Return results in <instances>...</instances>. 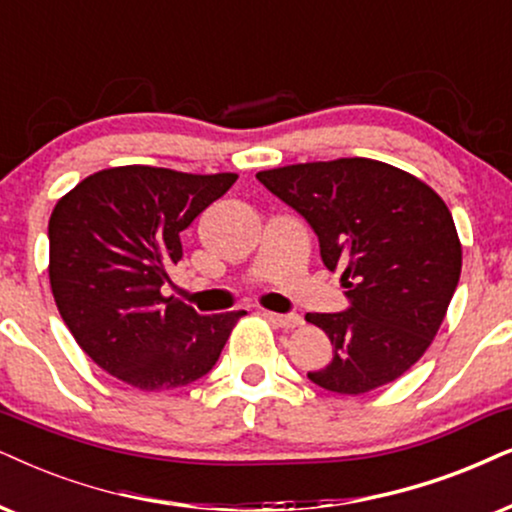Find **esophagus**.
<instances>
[{
  "label": "esophagus",
  "mask_w": 512,
  "mask_h": 512,
  "mask_svg": "<svg viewBox=\"0 0 512 512\" xmlns=\"http://www.w3.org/2000/svg\"><path fill=\"white\" fill-rule=\"evenodd\" d=\"M264 316L271 323H276L278 328H286V331H290V328H300L302 326V319L297 314H274V312H264Z\"/></svg>",
  "instance_id": "1"
}]
</instances>
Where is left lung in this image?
Here are the masks:
<instances>
[{"instance_id":"obj_1","label":"left lung","mask_w":512,"mask_h":512,"mask_svg":"<svg viewBox=\"0 0 512 512\" xmlns=\"http://www.w3.org/2000/svg\"><path fill=\"white\" fill-rule=\"evenodd\" d=\"M319 236L321 260L352 302L307 314L333 359L307 378L335 394L378 390L428 352L461 278L454 217L423 179L371 158L297 163L257 172Z\"/></svg>"}]
</instances>
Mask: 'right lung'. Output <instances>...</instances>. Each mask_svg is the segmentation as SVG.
I'll use <instances>...</instances> for the list:
<instances>
[{
  "instance_id": "obj_1",
  "label": "right lung",
  "mask_w": 512,
  "mask_h": 512,
  "mask_svg": "<svg viewBox=\"0 0 512 512\" xmlns=\"http://www.w3.org/2000/svg\"><path fill=\"white\" fill-rule=\"evenodd\" d=\"M238 174L122 165L89 174L49 217V283L82 352L122 383L174 390L215 366L243 309L200 316L163 295L179 234Z\"/></svg>"
}]
</instances>
